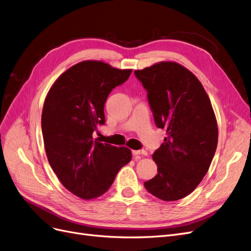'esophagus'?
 Wrapping results in <instances>:
<instances>
[{"label": "esophagus", "mask_w": 251, "mask_h": 251, "mask_svg": "<svg viewBox=\"0 0 251 251\" xmlns=\"http://www.w3.org/2000/svg\"><path fill=\"white\" fill-rule=\"evenodd\" d=\"M133 155L137 156V155H147V151L144 149H141V150H133L132 151Z\"/></svg>", "instance_id": "obj_1"}]
</instances>
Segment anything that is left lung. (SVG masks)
<instances>
[{
	"label": "left lung",
	"mask_w": 251,
	"mask_h": 251,
	"mask_svg": "<svg viewBox=\"0 0 251 251\" xmlns=\"http://www.w3.org/2000/svg\"><path fill=\"white\" fill-rule=\"evenodd\" d=\"M135 76L147 92L155 126L167 129L152 158L157 174L145 188L164 201H176L196 189L211 165L218 131L208 95L198 78L176 63L163 62Z\"/></svg>",
	"instance_id": "left-lung-1"
}]
</instances>
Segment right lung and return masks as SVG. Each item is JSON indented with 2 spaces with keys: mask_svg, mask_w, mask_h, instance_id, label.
I'll list each match as a JSON object with an SVG mask.
<instances>
[{
  "mask_svg": "<svg viewBox=\"0 0 251 251\" xmlns=\"http://www.w3.org/2000/svg\"><path fill=\"white\" fill-rule=\"evenodd\" d=\"M131 73L103 62L79 63L58 77L45 99L41 126L48 162L62 184L79 198L105 194L132 159L126 147L93 139L97 126L105 124L109 94Z\"/></svg>",
  "mask_w": 251,
  "mask_h": 251,
  "instance_id": "obj_1",
  "label": "right lung"
}]
</instances>
